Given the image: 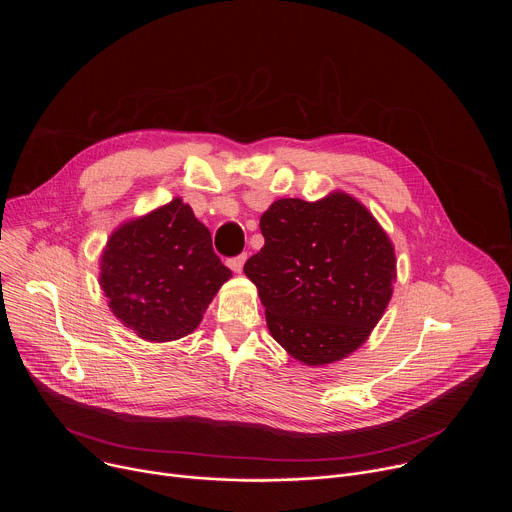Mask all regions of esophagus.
<instances>
[{"label":"esophagus","instance_id":"esophagus-1","mask_svg":"<svg viewBox=\"0 0 512 512\" xmlns=\"http://www.w3.org/2000/svg\"><path fill=\"white\" fill-rule=\"evenodd\" d=\"M245 261H247V253H241V255H237V257H233V259H229V267H231L235 273H241Z\"/></svg>","mask_w":512,"mask_h":512}]
</instances>
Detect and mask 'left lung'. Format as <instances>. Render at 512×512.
<instances>
[{"instance_id": "8db88e82", "label": "left lung", "mask_w": 512, "mask_h": 512, "mask_svg": "<svg viewBox=\"0 0 512 512\" xmlns=\"http://www.w3.org/2000/svg\"><path fill=\"white\" fill-rule=\"evenodd\" d=\"M265 245L245 263L271 336L310 367L354 352L393 296L395 251L356 198L275 200L259 221Z\"/></svg>"}]
</instances>
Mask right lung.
I'll use <instances>...</instances> for the list:
<instances>
[{
  "label": "right lung",
  "instance_id": "obj_1",
  "mask_svg": "<svg viewBox=\"0 0 512 512\" xmlns=\"http://www.w3.org/2000/svg\"><path fill=\"white\" fill-rule=\"evenodd\" d=\"M231 275L212 251L210 231L174 198L109 237L99 283L123 326L143 340L170 342L196 330Z\"/></svg>",
  "mask_w": 512,
  "mask_h": 512
}]
</instances>
